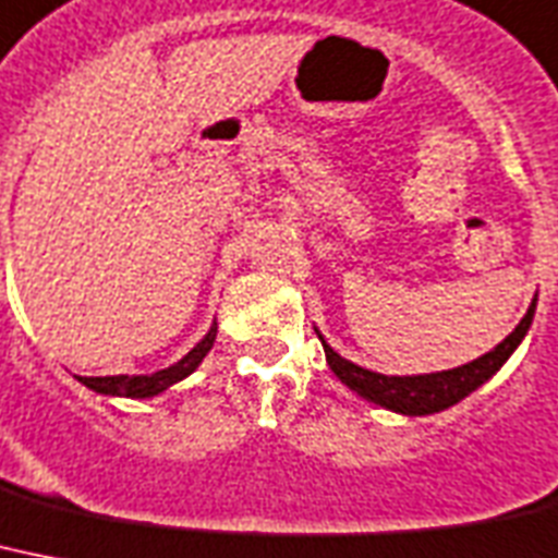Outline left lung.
Masks as SVG:
<instances>
[{"label": "left lung", "mask_w": 558, "mask_h": 558, "mask_svg": "<svg viewBox=\"0 0 558 558\" xmlns=\"http://www.w3.org/2000/svg\"><path fill=\"white\" fill-rule=\"evenodd\" d=\"M533 315H536V298L530 301L524 318L519 320L513 332L507 335L505 341L496 343L490 352H484L482 357H475L470 364H461L456 369H441V373H424V375H384L373 373L366 366H357L352 361H347L343 355L329 347L324 341V335L318 332L320 343H324L326 364L338 375V381L347 384L352 392H357L366 401L384 407V410H392L398 415H433V412H441L447 407L459 404L461 398H468L470 392L487 384L493 375L499 373L501 366L507 364V357L519 350V343L524 341L530 324H533Z\"/></svg>", "instance_id": "8db88e82"}]
</instances>
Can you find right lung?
Here are the masks:
<instances>
[{"label": "right lung", "mask_w": 558, "mask_h": 558, "mask_svg": "<svg viewBox=\"0 0 558 558\" xmlns=\"http://www.w3.org/2000/svg\"><path fill=\"white\" fill-rule=\"evenodd\" d=\"M217 338V320L208 326V332L203 335V341L194 347L192 352H185L177 364L166 366V369H157V373L148 375H106V378H80V384H85L88 389L99 392V396L108 398H154L166 392L169 387L180 384L183 378L197 369L203 364V357L208 355V350L215 347Z\"/></svg>", "instance_id": "add662e5"}]
</instances>
